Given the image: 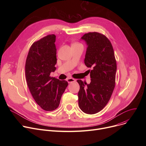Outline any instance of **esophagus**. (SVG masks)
<instances>
[{
	"label": "esophagus",
	"instance_id": "obj_1",
	"mask_svg": "<svg viewBox=\"0 0 146 146\" xmlns=\"http://www.w3.org/2000/svg\"><path fill=\"white\" fill-rule=\"evenodd\" d=\"M67 81L68 83H72V82H76V80L74 79H73V78H68L67 79Z\"/></svg>",
	"mask_w": 146,
	"mask_h": 146
}]
</instances>
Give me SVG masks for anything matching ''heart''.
Here are the masks:
<instances>
[{
    "instance_id": "1",
    "label": "heart",
    "mask_w": 146,
    "mask_h": 146,
    "mask_svg": "<svg viewBox=\"0 0 146 146\" xmlns=\"http://www.w3.org/2000/svg\"><path fill=\"white\" fill-rule=\"evenodd\" d=\"M73 44H79V43H74Z\"/></svg>"
}]
</instances>
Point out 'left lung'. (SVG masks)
<instances>
[{
	"label": "left lung",
	"mask_w": 146,
	"mask_h": 146,
	"mask_svg": "<svg viewBox=\"0 0 146 146\" xmlns=\"http://www.w3.org/2000/svg\"><path fill=\"white\" fill-rule=\"evenodd\" d=\"M87 48L85 64L89 70V84L81 80L78 102L80 110L88 114L101 111L109 102L115 86L117 63L111 42L105 35L96 32L85 34Z\"/></svg>",
	"instance_id": "8db88e82"
}]
</instances>
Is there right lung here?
Masks as SVG:
<instances>
[{
  "label": "right lung",
  "instance_id": "add662e5",
  "mask_svg": "<svg viewBox=\"0 0 146 146\" xmlns=\"http://www.w3.org/2000/svg\"><path fill=\"white\" fill-rule=\"evenodd\" d=\"M56 35H48L33 44L25 63L28 88L36 103L47 111L55 110L68 83L50 76L56 69Z\"/></svg>",
  "mask_w": 146,
  "mask_h": 146
}]
</instances>
